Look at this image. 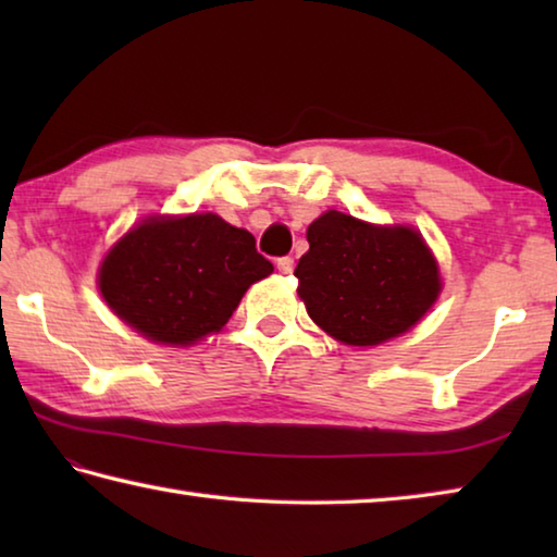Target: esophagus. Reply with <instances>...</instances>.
I'll list each match as a JSON object with an SVG mask.
<instances>
[{
  "mask_svg": "<svg viewBox=\"0 0 557 557\" xmlns=\"http://www.w3.org/2000/svg\"><path fill=\"white\" fill-rule=\"evenodd\" d=\"M275 268H277V272L280 275H289L292 270H295V260H292L289 256H285V258H277V262H275Z\"/></svg>",
  "mask_w": 557,
  "mask_h": 557,
  "instance_id": "obj_1",
  "label": "esophagus"
}]
</instances>
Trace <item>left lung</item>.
<instances>
[{
    "instance_id": "obj_1",
    "label": "left lung",
    "mask_w": 557,
    "mask_h": 557,
    "mask_svg": "<svg viewBox=\"0 0 557 557\" xmlns=\"http://www.w3.org/2000/svg\"><path fill=\"white\" fill-rule=\"evenodd\" d=\"M297 295L314 322L348 346H375L408 332L440 295V272L422 235L329 211L307 228Z\"/></svg>"
}]
</instances>
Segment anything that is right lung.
<instances>
[{
  "mask_svg": "<svg viewBox=\"0 0 557 557\" xmlns=\"http://www.w3.org/2000/svg\"><path fill=\"white\" fill-rule=\"evenodd\" d=\"M272 262L215 213L149 219L108 252L100 292L122 322L159 344H194L228 322Z\"/></svg>",
  "mask_w": 557,
  "mask_h": 557,
  "instance_id": "add662e5",
  "label": "right lung"
}]
</instances>
